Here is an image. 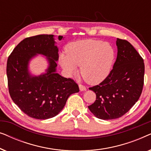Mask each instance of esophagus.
Wrapping results in <instances>:
<instances>
[{
	"label": "esophagus",
	"instance_id": "esophagus-1",
	"mask_svg": "<svg viewBox=\"0 0 151 151\" xmlns=\"http://www.w3.org/2000/svg\"><path fill=\"white\" fill-rule=\"evenodd\" d=\"M79 88H80V90L81 91H86V90L85 86H84V85H82V84H79Z\"/></svg>",
	"mask_w": 151,
	"mask_h": 151
}]
</instances>
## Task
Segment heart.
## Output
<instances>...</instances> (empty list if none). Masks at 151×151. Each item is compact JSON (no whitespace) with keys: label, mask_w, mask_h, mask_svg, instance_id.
Wrapping results in <instances>:
<instances>
[{"label":"heart","mask_w":151,"mask_h":151,"mask_svg":"<svg viewBox=\"0 0 151 151\" xmlns=\"http://www.w3.org/2000/svg\"><path fill=\"white\" fill-rule=\"evenodd\" d=\"M114 58V51L108 42L92 40L70 43L66 55L60 57V65L70 75L80 67V74L88 84L100 83L110 73Z\"/></svg>","instance_id":"obj_1"}]
</instances>
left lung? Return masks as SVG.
I'll return each instance as SVG.
<instances>
[{
    "label": "left lung",
    "instance_id": "1",
    "mask_svg": "<svg viewBox=\"0 0 151 151\" xmlns=\"http://www.w3.org/2000/svg\"><path fill=\"white\" fill-rule=\"evenodd\" d=\"M117 59L108 76L89 89L96 100L88 109L101 119L119 118L139 100L144 86V60L129 42L117 38Z\"/></svg>",
    "mask_w": 151,
    "mask_h": 151
}]
</instances>
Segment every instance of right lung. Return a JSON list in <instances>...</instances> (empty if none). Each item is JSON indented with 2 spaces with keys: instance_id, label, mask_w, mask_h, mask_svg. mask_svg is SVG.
<instances>
[{
  "instance_id": "right-lung-1",
  "label": "right lung",
  "mask_w": 151,
  "mask_h": 151,
  "mask_svg": "<svg viewBox=\"0 0 151 151\" xmlns=\"http://www.w3.org/2000/svg\"><path fill=\"white\" fill-rule=\"evenodd\" d=\"M63 36H59L62 40ZM37 53L48 57L47 73L32 76L28 62ZM58 49L53 35H38L22 40L7 59V76L9 95L14 102L28 116L46 119L55 116L71 94L79 92L77 83L56 73Z\"/></svg>"
}]
</instances>
